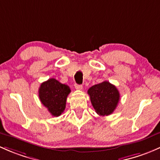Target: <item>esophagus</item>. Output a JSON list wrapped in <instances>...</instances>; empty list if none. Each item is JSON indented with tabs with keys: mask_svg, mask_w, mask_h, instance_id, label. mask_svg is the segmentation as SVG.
<instances>
[{
	"mask_svg": "<svg viewBox=\"0 0 160 160\" xmlns=\"http://www.w3.org/2000/svg\"><path fill=\"white\" fill-rule=\"evenodd\" d=\"M75 88L78 90H83V86L79 85V84H75Z\"/></svg>",
	"mask_w": 160,
	"mask_h": 160,
	"instance_id": "34e87169",
	"label": "esophagus"
}]
</instances>
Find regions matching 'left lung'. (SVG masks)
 Listing matches in <instances>:
<instances>
[{
	"mask_svg": "<svg viewBox=\"0 0 160 160\" xmlns=\"http://www.w3.org/2000/svg\"><path fill=\"white\" fill-rule=\"evenodd\" d=\"M96 112L104 117L112 113L120 100V92L110 82L103 81L90 87L87 91Z\"/></svg>",
	"mask_w": 160,
	"mask_h": 160,
	"instance_id": "1",
	"label": "left lung"
}]
</instances>
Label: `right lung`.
<instances>
[{"instance_id": "obj_1", "label": "right lung", "mask_w": 160, "mask_h": 160, "mask_svg": "<svg viewBox=\"0 0 160 160\" xmlns=\"http://www.w3.org/2000/svg\"><path fill=\"white\" fill-rule=\"evenodd\" d=\"M70 93L69 86L50 78L40 84L39 98L52 116L59 117L65 110L67 96Z\"/></svg>"}]
</instances>
